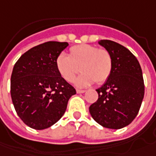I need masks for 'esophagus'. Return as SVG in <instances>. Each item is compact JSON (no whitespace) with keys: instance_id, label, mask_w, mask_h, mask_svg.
Masks as SVG:
<instances>
[{"instance_id":"obj_1","label":"esophagus","mask_w":156,"mask_h":156,"mask_svg":"<svg viewBox=\"0 0 156 156\" xmlns=\"http://www.w3.org/2000/svg\"><path fill=\"white\" fill-rule=\"evenodd\" d=\"M86 92V90H81V89H76V92L77 93H83Z\"/></svg>"}]
</instances>
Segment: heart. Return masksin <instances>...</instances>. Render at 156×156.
I'll return each mask as SVG.
<instances>
[{"mask_svg": "<svg viewBox=\"0 0 156 156\" xmlns=\"http://www.w3.org/2000/svg\"><path fill=\"white\" fill-rule=\"evenodd\" d=\"M56 68L60 76L68 82L75 79L78 87H87L95 81L102 84L109 79L113 69V58L107 49L80 44L70 47L69 56L61 53L56 58Z\"/></svg>", "mask_w": 156, "mask_h": 156, "instance_id": "heart-1", "label": "heart"}]
</instances>
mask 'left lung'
<instances>
[{"mask_svg":"<svg viewBox=\"0 0 156 156\" xmlns=\"http://www.w3.org/2000/svg\"><path fill=\"white\" fill-rule=\"evenodd\" d=\"M111 53L113 69L100 88L98 100L89 107L92 118L106 128L120 129L137 116L144 96V82L137 58L121 44L98 41Z\"/></svg>","mask_w":156,"mask_h":156,"instance_id":"left-lung-1","label":"left lung"}]
</instances>
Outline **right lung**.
Wrapping results in <instances>:
<instances>
[{
    "label": "right lung",
    "instance_id": "right-lung-1",
    "mask_svg": "<svg viewBox=\"0 0 156 156\" xmlns=\"http://www.w3.org/2000/svg\"><path fill=\"white\" fill-rule=\"evenodd\" d=\"M68 42L47 41L24 52L11 76V97L19 118L28 126L42 130L64 115L76 89L56 68V58Z\"/></svg>",
    "mask_w": 156,
    "mask_h": 156
}]
</instances>
